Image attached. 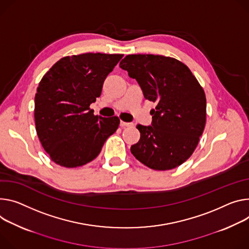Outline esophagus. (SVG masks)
Segmentation results:
<instances>
[{
  "instance_id": "obj_1",
  "label": "esophagus",
  "mask_w": 249,
  "mask_h": 249,
  "mask_svg": "<svg viewBox=\"0 0 249 249\" xmlns=\"http://www.w3.org/2000/svg\"><path fill=\"white\" fill-rule=\"evenodd\" d=\"M120 125H121V127L124 128V127H132L134 124L131 123V122H124V121H121Z\"/></svg>"
}]
</instances>
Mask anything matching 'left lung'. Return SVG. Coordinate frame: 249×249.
Listing matches in <instances>:
<instances>
[{
    "label": "left lung",
    "mask_w": 249,
    "mask_h": 249,
    "mask_svg": "<svg viewBox=\"0 0 249 249\" xmlns=\"http://www.w3.org/2000/svg\"><path fill=\"white\" fill-rule=\"evenodd\" d=\"M139 83L144 97L156 102L152 126L137 125L140 140L131 146L138 161L157 171L186 162L205 129L207 99L189 67L164 55L129 54L120 62Z\"/></svg>",
    "instance_id": "8db88e82"
}]
</instances>
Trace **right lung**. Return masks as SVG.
<instances>
[{
	"label": "right lung",
	"instance_id": "1",
	"mask_svg": "<svg viewBox=\"0 0 249 249\" xmlns=\"http://www.w3.org/2000/svg\"><path fill=\"white\" fill-rule=\"evenodd\" d=\"M122 57L100 53L64 56L42 76L35 97L36 130L55 164L76 168L91 162L118 129L117 116L94 115L89 106Z\"/></svg>",
	"mask_w": 249,
	"mask_h": 249
}]
</instances>
